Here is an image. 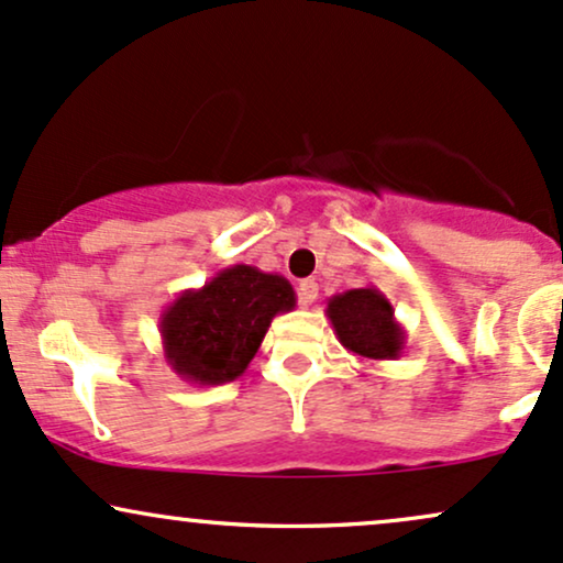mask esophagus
I'll list each match as a JSON object with an SVG mask.
<instances>
[{
	"label": "esophagus",
	"mask_w": 563,
	"mask_h": 563,
	"mask_svg": "<svg viewBox=\"0 0 563 563\" xmlns=\"http://www.w3.org/2000/svg\"><path fill=\"white\" fill-rule=\"evenodd\" d=\"M316 297H319V284L313 279H302L297 284V300H300V306H313Z\"/></svg>",
	"instance_id": "1"
}]
</instances>
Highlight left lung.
I'll return each instance as SVG.
<instances>
[{
    "label": "left lung",
    "instance_id": "1",
    "mask_svg": "<svg viewBox=\"0 0 563 563\" xmlns=\"http://www.w3.org/2000/svg\"><path fill=\"white\" fill-rule=\"evenodd\" d=\"M327 316L340 345L363 361H398L406 350V329L393 302L372 284L329 297Z\"/></svg>",
    "mask_w": 563,
    "mask_h": 563
}]
</instances>
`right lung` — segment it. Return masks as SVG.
I'll list each match as a JSON object with an SVG mask.
<instances>
[{
    "label": "right lung",
    "instance_id": "obj_1",
    "mask_svg": "<svg viewBox=\"0 0 563 563\" xmlns=\"http://www.w3.org/2000/svg\"><path fill=\"white\" fill-rule=\"evenodd\" d=\"M295 306L292 284L279 274L244 263L218 271L200 289H184L163 310L165 363L184 382L200 387L240 379L271 321Z\"/></svg>",
    "mask_w": 563,
    "mask_h": 563
}]
</instances>
